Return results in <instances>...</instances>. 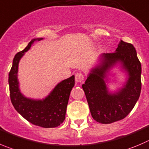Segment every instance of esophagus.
<instances>
[{
    "mask_svg": "<svg viewBox=\"0 0 149 149\" xmlns=\"http://www.w3.org/2000/svg\"><path fill=\"white\" fill-rule=\"evenodd\" d=\"M84 80V74L81 72H79L75 74V81L77 83H82Z\"/></svg>",
    "mask_w": 149,
    "mask_h": 149,
    "instance_id": "esophagus-1",
    "label": "esophagus"
}]
</instances>
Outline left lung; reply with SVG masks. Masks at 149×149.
Masks as SVG:
<instances>
[{
	"label": "left lung",
	"mask_w": 149,
	"mask_h": 149,
	"mask_svg": "<svg viewBox=\"0 0 149 149\" xmlns=\"http://www.w3.org/2000/svg\"><path fill=\"white\" fill-rule=\"evenodd\" d=\"M99 59L82 87L93 119L101 124H111L125 118L139 99L141 64L134 46L122 40L114 52L102 53ZM116 66L127 76L123 86L111 92L107 85L108 76Z\"/></svg>",
	"instance_id": "obj_1"
}]
</instances>
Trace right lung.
Returning <instances> with one entry per match:
<instances>
[{
	"mask_svg": "<svg viewBox=\"0 0 149 149\" xmlns=\"http://www.w3.org/2000/svg\"><path fill=\"white\" fill-rule=\"evenodd\" d=\"M33 39L22 51L15 55L8 74L11 101L15 110L31 124L44 128L58 127L65 119L69 95L74 86V75L58 83L50 93L42 100L28 98L20 91L18 80V66L20 59L35 42Z\"/></svg>",
	"mask_w": 149,
	"mask_h": 149,
	"instance_id": "obj_1",
	"label": "right lung"
}]
</instances>
